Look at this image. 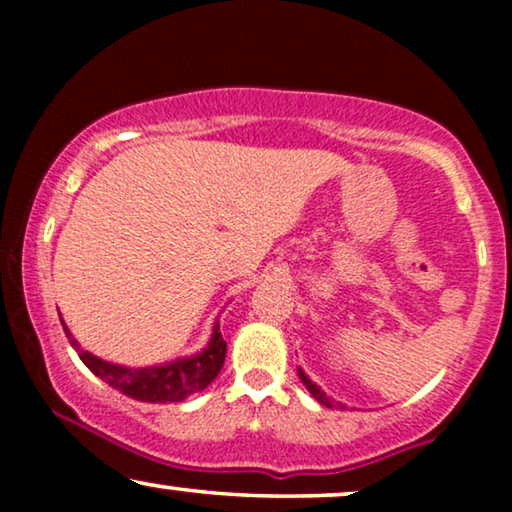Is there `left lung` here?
<instances>
[{
	"label": "left lung",
	"instance_id": "8db88e82",
	"mask_svg": "<svg viewBox=\"0 0 512 512\" xmlns=\"http://www.w3.org/2000/svg\"><path fill=\"white\" fill-rule=\"evenodd\" d=\"M298 375H300V380H303V384L307 387V391H310V394H312L314 398H317V401H319L321 405H326V408H333L331 398H328V396L324 394V391H321V389L317 387V384H314V382L310 380V377H307V375L303 373V370H298Z\"/></svg>",
	"mask_w": 512,
	"mask_h": 512
}]
</instances>
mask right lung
<instances>
[{"mask_svg": "<svg viewBox=\"0 0 512 512\" xmlns=\"http://www.w3.org/2000/svg\"><path fill=\"white\" fill-rule=\"evenodd\" d=\"M72 345L76 347V340H72ZM79 356L97 377H102L104 382L125 396L144 403H179L195 391L205 389L221 373L223 361H226V340L221 338L219 326H216L205 352L165 363V366L139 370L114 366V363L97 359L83 349H79Z\"/></svg>", "mask_w": 512, "mask_h": 512, "instance_id": "1", "label": "right lung"}]
</instances>
